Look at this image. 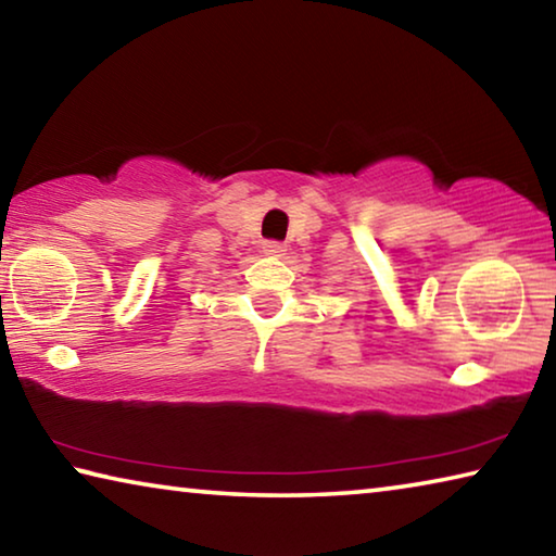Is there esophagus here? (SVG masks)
I'll return each mask as SVG.
<instances>
[{
  "instance_id": "34e87169",
  "label": "esophagus",
  "mask_w": 556,
  "mask_h": 556,
  "mask_svg": "<svg viewBox=\"0 0 556 556\" xmlns=\"http://www.w3.org/2000/svg\"><path fill=\"white\" fill-rule=\"evenodd\" d=\"M262 252H265L267 257H281L287 252V248L277 240H267V242H262Z\"/></svg>"
}]
</instances>
